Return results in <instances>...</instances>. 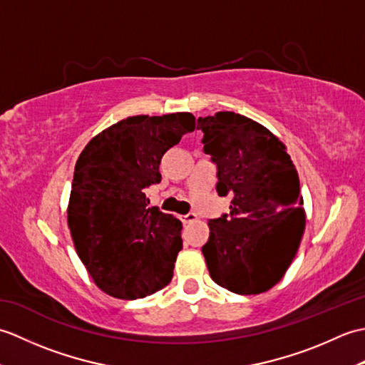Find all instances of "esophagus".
<instances>
[{
  "label": "esophagus",
  "mask_w": 365,
  "mask_h": 365,
  "mask_svg": "<svg viewBox=\"0 0 365 365\" xmlns=\"http://www.w3.org/2000/svg\"><path fill=\"white\" fill-rule=\"evenodd\" d=\"M180 220H182V222H183V224H190V222H192V221H196V220H197V215H196V213H187V215L180 216Z\"/></svg>",
  "instance_id": "34e87169"
}]
</instances>
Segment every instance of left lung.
<instances>
[{"mask_svg": "<svg viewBox=\"0 0 365 365\" xmlns=\"http://www.w3.org/2000/svg\"><path fill=\"white\" fill-rule=\"evenodd\" d=\"M197 130L218 170L216 191L232 196L229 215L208 221V273L238 294L267 292L285 274L304 234L297 168L284 143L246 115L220 111L199 118Z\"/></svg>", "mask_w": 365, "mask_h": 365, "instance_id": "obj_1", "label": "left lung"}]
</instances>
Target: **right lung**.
I'll use <instances>...</instances> for the list:
<instances>
[{"instance_id":"obj_1","label":"right lung","mask_w":365,"mask_h":365,"mask_svg":"<svg viewBox=\"0 0 365 365\" xmlns=\"http://www.w3.org/2000/svg\"><path fill=\"white\" fill-rule=\"evenodd\" d=\"M191 113L133 115L92 138L75 165L68 229L91 277L105 293L138 299L166 287L182 250V222L147 207L160 163L185 133Z\"/></svg>"}]
</instances>
